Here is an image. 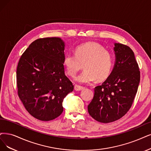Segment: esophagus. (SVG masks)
I'll list each match as a JSON object with an SVG mask.
<instances>
[{"instance_id":"obj_1","label":"esophagus","mask_w":151,"mask_h":151,"mask_svg":"<svg viewBox=\"0 0 151 151\" xmlns=\"http://www.w3.org/2000/svg\"><path fill=\"white\" fill-rule=\"evenodd\" d=\"M83 89H84V87H83V86H80L78 85H75V90L76 91H81V90H83Z\"/></svg>"}]
</instances>
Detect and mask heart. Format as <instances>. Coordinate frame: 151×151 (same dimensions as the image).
Returning a JSON list of instances; mask_svg holds the SVG:
<instances>
[{
  "instance_id": "b5f03b06",
  "label": "heart",
  "mask_w": 151,
  "mask_h": 151,
  "mask_svg": "<svg viewBox=\"0 0 151 151\" xmlns=\"http://www.w3.org/2000/svg\"><path fill=\"white\" fill-rule=\"evenodd\" d=\"M67 73L74 77L84 64L85 70L76 77L81 83L103 80L108 76L113 66V57L108 50L97 43L87 42L78 46L75 54L67 52L63 58Z\"/></svg>"
}]
</instances>
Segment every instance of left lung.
<instances>
[{
    "label": "left lung",
    "mask_w": 151,
    "mask_h": 151,
    "mask_svg": "<svg viewBox=\"0 0 151 151\" xmlns=\"http://www.w3.org/2000/svg\"><path fill=\"white\" fill-rule=\"evenodd\" d=\"M114 68L102 85L94 88V97L88 106L96 121L108 123L118 120L129 110L140 82V71L131 48L114 43Z\"/></svg>",
    "instance_id": "left-lung-1"
}]
</instances>
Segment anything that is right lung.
Returning <instances> with one entry per match:
<instances>
[{
	"mask_svg": "<svg viewBox=\"0 0 151 151\" xmlns=\"http://www.w3.org/2000/svg\"><path fill=\"white\" fill-rule=\"evenodd\" d=\"M65 44L48 37L33 42L22 55L17 68L18 96L36 119L48 121L63 111V99L74 86L65 74Z\"/></svg>",
	"mask_w": 151,
	"mask_h": 151,
	"instance_id": "add662e5",
	"label": "right lung"
}]
</instances>
